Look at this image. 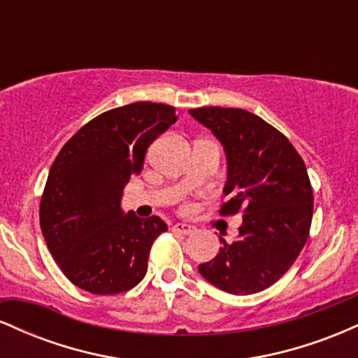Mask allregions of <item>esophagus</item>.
Listing matches in <instances>:
<instances>
[{
  "mask_svg": "<svg viewBox=\"0 0 358 358\" xmlns=\"http://www.w3.org/2000/svg\"><path fill=\"white\" fill-rule=\"evenodd\" d=\"M173 231L188 236V234L195 232V227H193V225H190V224H185V222H176V224L173 225Z\"/></svg>",
  "mask_w": 358,
  "mask_h": 358,
  "instance_id": "34e87169",
  "label": "esophagus"
}]
</instances>
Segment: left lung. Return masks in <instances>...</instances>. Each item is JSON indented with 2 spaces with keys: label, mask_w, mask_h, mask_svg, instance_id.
I'll use <instances>...</instances> for the list:
<instances>
[{
  "label": "left lung",
  "mask_w": 358,
  "mask_h": 358,
  "mask_svg": "<svg viewBox=\"0 0 358 358\" xmlns=\"http://www.w3.org/2000/svg\"><path fill=\"white\" fill-rule=\"evenodd\" d=\"M188 113L224 146V195L231 200L220 212L244 213L237 241L220 237L219 254L199 273L225 293H259L293 266L306 244L313 192L305 162L285 134L249 110L212 106Z\"/></svg>",
  "instance_id": "left-lung-1"
}]
</instances>
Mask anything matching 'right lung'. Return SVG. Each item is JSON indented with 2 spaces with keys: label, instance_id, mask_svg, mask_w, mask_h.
I'll return each instance as SVG.
<instances>
[{
  "label": "right lung",
  "instance_id": "1",
  "mask_svg": "<svg viewBox=\"0 0 358 358\" xmlns=\"http://www.w3.org/2000/svg\"><path fill=\"white\" fill-rule=\"evenodd\" d=\"M176 109L133 102L94 117L65 143L48 173L40 227L47 248L76 286L116 294L145 278L159 217L139 219L121 207L122 190L148 148L176 121Z\"/></svg>",
  "mask_w": 358,
  "mask_h": 358
}]
</instances>
